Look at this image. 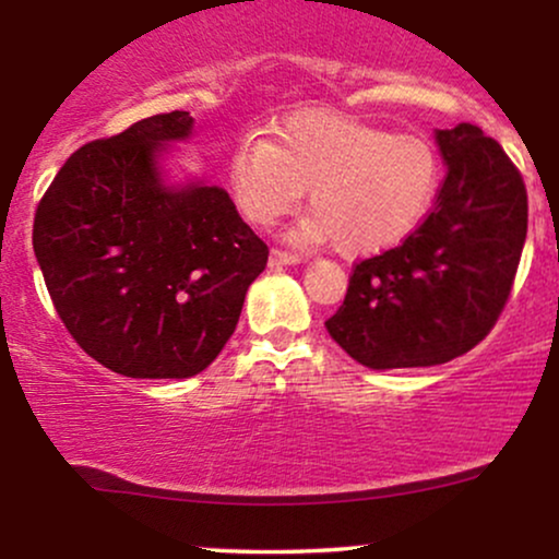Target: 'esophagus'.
<instances>
[{
  "label": "esophagus",
  "mask_w": 559,
  "mask_h": 559,
  "mask_svg": "<svg viewBox=\"0 0 559 559\" xmlns=\"http://www.w3.org/2000/svg\"><path fill=\"white\" fill-rule=\"evenodd\" d=\"M297 262H301L299 254L294 252H286V249H271V265L273 267H281V265H297Z\"/></svg>",
  "instance_id": "34e87169"
}]
</instances>
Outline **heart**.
Listing matches in <instances>:
<instances>
[{"mask_svg":"<svg viewBox=\"0 0 559 559\" xmlns=\"http://www.w3.org/2000/svg\"><path fill=\"white\" fill-rule=\"evenodd\" d=\"M241 213L271 226L310 189L312 213L297 228L305 243L336 241L346 258L378 254L407 239L439 189V157L420 136L342 115H297L278 144L247 141L230 163Z\"/></svg>","mask_w":559,"mask_h":559,"instance_id":"obj_1","label":"heart"}]
</instances>
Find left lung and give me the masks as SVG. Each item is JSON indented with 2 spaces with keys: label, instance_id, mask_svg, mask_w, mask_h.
Segmentation results:
<instances>
[{
  "label": "left lung",
  "instance_id": "obj_1",
  "mask_svg": "<svg viewBox=\"0 0 559 559\" xmlns=\"http://www.w3.org/2000/svg\"><path fill=\"white\" fill-rule=\"evenodd\" d=\"M449 170L433 210L400 247L355 262L325 320L365 368H428L489 336L502 316L528 230L521 170L478 126L436 131Z\"/></svg>",
  "mask_w": 559,
  "mask_h": 559
}]
</instances>
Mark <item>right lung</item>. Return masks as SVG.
Returning <instances> with one entry per match:
<instances>
[{"label": "right lung", "instance_id": "right-lung-1", "mask_svg": "<svg viewBox=\"0 0 559 559\" xmlns=\"http://www.w3.org/2000/svg\"><path fill=\"white\" fill-rule=\"evenodd\" d=\"M173 110L83 144L44 191L34 252L75 344L128 378H189L221 355L267 243L217 186L168 189L163 141L191 133Z\"/></svg>", "mask_w": 559, "mask_h": 559}]
</instances>
